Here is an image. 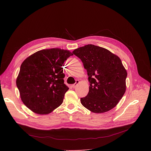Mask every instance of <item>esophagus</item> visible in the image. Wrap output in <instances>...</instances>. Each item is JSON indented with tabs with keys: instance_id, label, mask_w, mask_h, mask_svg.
<instances>
[{
	"instance_id": "34e87169",
	"label": "esophagus",
	"mask_w": 151,
	"mask_h": 151,
	"mask_svg": "<svg viewBox=\"0 0 151 151\" xmlns=\"http://www.w3.org/2000/svg\"><path fill=\"white\" fill-rule=\"evenodd\" d=\"M79 83V80H76V82L74 83V84H73L72 86V87L73 88H75L76 87V86H77V85Z\"/></svg>"
}]
</instances>
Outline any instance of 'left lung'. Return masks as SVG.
<instances>
[{
  "label": "left lung",
  "mask_w": 151,
  "mask_h": 151,
  "mask_svg": "<svg viewBox=\"0 0 151 151\" xmlns=\"http://www.w3.org/2000/svg\"><path fill=\"white\" fill-rule=\"evenodd\" d=\"M87 70L90 82L82 104L92 112L101 114L115 107L126 90L127 71L121 59L104 48L92 44L75 50Z\"/></svg>",
  "instance_id": "obj_1"
}]
</instances>
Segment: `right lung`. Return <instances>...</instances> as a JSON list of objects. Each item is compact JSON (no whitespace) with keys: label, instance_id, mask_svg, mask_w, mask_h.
I'll list each match as a JSON object with an SVG mask.
<instances>
[{"label":"right lung","instance_id":"obj_1","mask_svg":"<svg viewBox=\"0 0 151 151\" xmlns=\"http://www.w3.org/2000/svg\"><path fill=\"white\" fill-rule=\"evenodd\" d=\"M73 54L51 48L39 51L21 64L16 83L23 103L39 115L60 106L69 88L64 83V62Z\"/></svg>","mask_w":151,"mask_h":151}]
</instances>
